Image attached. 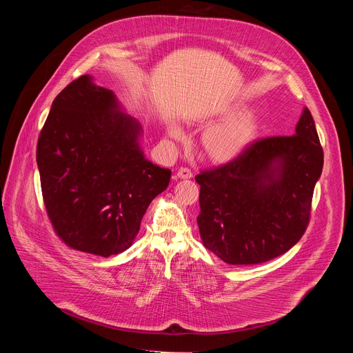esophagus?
I'll list each match as a JSON object with an SVG mask.
<instances>
[{"instance_id": "esophagus-1", "label": "esophagus", "mask_w": 353, "mask_h": 353, "mask_svg": "<svg viewBox=\"0 0 353 353\" xmlns=\"http://www.w3.org/2000/svg\"><path fill=\"white\" fill-rule=\"evenodd\" d=\"M177 177L183 179V180H188L192 177V172L188 168H180L177 172Z\"/></svg>"}]
</instances>
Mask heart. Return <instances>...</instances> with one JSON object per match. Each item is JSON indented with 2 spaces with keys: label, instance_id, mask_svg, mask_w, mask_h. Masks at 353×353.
<instances>
[{
  "label": "heart",
  "instance_id": "1",
  "mask_svg": "<svg viewBox=\"0 0 353 353\" xmlns=\"http://www.w3.org/2000/svg\"><path fill=\"white\" fill-rule=\"evenodd\" d=\"M243 106H229L222 112L225 121L207 130L201 137V148L214 163H228L240 158L259 137L260 120L254 113H243ZM170 134L181 139L183 132L173 127Z\"/></svg>",
  "mask_w": 353,
  "mask_h": 353
}]
</instances>
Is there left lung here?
I'll use <instances>...</instances> for the list:
<instances>
[{"instance_id":"obj_1","label":"left lung","mask_w":353,"mask_h":353,"mask_svg":"<svg viewBox=\"0 0 353 353\" xmlns=\"http://www.w3.org/2000/svg\"><path fill=\"white\" fill-rule=\"evenodd\" d=\"M324 163L310 110L296 134L254 141L219 168L201 170V240L222 261L253 265L285 254L305 234Z\"/></svg>"}]
</instances>
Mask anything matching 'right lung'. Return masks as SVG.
Returning <instances> with one entry per match:
<instances>
[{"instance_id":"right-lung-1","label":"right lung","mask_w":353,"mask_h":353,"mask_svg":"<svg viewBox=\"0 0 353 353\" xmlns=\"http://www.w3.org/2000/svg\"><path fill=\"white\" fill-rule=\"evenodd\" d=\"M139 124L112 90L82 75L54 99L36 161L47 216L71 248L110 257L131 247L150 201L172 172L146 161Z\"/></svg>"}]
</instances>
